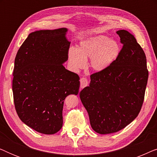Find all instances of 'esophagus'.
Wrapping results in <instances>:
<instances>
[{
  "instance_id": "obj_1",
  "label": "esophagus",
  "mask_w": 157,
  "mask_h": 157,
  "mask_svg": "<svg viewBox=\"0 0 157 157\" xmlns=\"http://www.w3.org/2000/svg\"><path fill=\"white\" fill-rule=\"evenodd\" d=\"M88 84H89V82H88L87 78H84V77H83V78H81L80 79V86H81V89H83V88L87 86Z\"/></svg>"
}]
</instances>
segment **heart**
I'll use <instances>...</instances> for the list:
<instances>
[{
  "label": "heart",
  "instance_id": "heart-1",
  "mask_svg": "<svg viewBox=\"0 0 157 157\" xmlns=\"http://www.w3.org/2000/svg\"><path fill=\"white\" fill-rule=\"evenodd\" d=\"M120 51L121 46L117 40L98 35L81 41L78 48L68 49V62L71 67L77 71L84 68L87 59H91V67L96 71H102L117 59Z\"/></svg>",
  "mask_w": 157,
  "mask_h": 157
}]
</instances>
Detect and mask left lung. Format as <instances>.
I'll use <instances>...</instances> for the list:
<instances>
[{"label":"left lung","mask_w":157,"mask_h":157,"mask_svg":"<svg viewBox=\"0 0 157 157\" xmlns=\"http://www.w3.org/2000/svg\"><path fill=\"white\" fill-rule=\"evenodd\" d=\"M117 33L123 44L119 57L91 75L89 86L79 94L92 128L101 134L119 132L136 119L149 76L145 53L134 36L125 30Z\"/></svg>","instance_id":"left-lung-1"}]
</instances>
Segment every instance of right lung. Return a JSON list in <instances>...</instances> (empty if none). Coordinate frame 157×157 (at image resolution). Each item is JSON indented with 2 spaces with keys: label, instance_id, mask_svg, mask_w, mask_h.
<instances>
[{
  "label": "right lung",
  "instance_id": "obj_1",
  "mask_svg": "<svg viewBox=\"0 0 157 157\" xmlns=\"http://www.w3.org/2000/svg\"><path fill=\"white\" fill-rule=\"evenodd\" d=\"M66 28L32 32L15 59L13 94L20 119L36 132L53 134L63 125L66 97L77 95L79 76L64 67L71 42Z\"/></svg>",
  "mask_w": 157,
  "mask_h": 157
}]
</instances>
